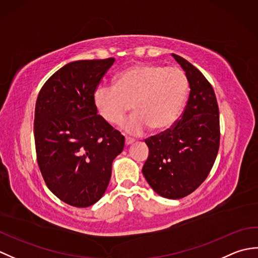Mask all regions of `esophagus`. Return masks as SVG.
I'll return each mask as SVG.
<instances>
[{"label":"esophagus","mask_w":258,"mask_h":258,"mask_svg":"<svg viewBox=\"0 0 258 258\" xmlns=\"http://www.w3.org/2000/svg\"><path fill=\"white\" fill-rule=\"evenodd\" d=\"M134 142V140L133 139H130V138H126L125 139V144L126 145H131Z\"/></svg>","instance_id":"34e87169"}]
</instances>
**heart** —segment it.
Masks as SVG:
<instances>
[{
	"label": "heart",
	"mask_w": 258,
	"mask_h": 258,
	"mask_svg": "<svg viewBox=\"0 0 258 258\" xmlns=\"http://www.w3.org/2000/svg\"><path fill=\"white\" fill-rule=\"evenodd\" d=\"M188 80L182 70L142 63L118 73L115 85H100L94 92L98 114L112 125L123 122L133 107L136 113L123 124L126 132L141 135L152 127L171 128L187 97Z\"/></svg>",
	"instance_id": "b5f03b06"
}]
</instances>
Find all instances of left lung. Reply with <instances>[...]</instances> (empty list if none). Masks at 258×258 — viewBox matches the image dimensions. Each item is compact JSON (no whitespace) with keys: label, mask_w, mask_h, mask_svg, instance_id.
Segmentation results:
<instances>
[{"label":"left lung","mask_w":258,"mask_h":258,"mask_svg":"<svg viewBox=\"0 0 258 258\" xmlns=\"http://www.w3.org/2000/svg\"><path fill=\"white\" fill-rule=\"evenodd\" d=\"M185 71L189 96L171 128L145 140L150 154L144 176L158 195L178 200L204 182L220 149V112L210 82L185 58L172 54Z\"/></svg>","instance_id":"1"}]
</instances>
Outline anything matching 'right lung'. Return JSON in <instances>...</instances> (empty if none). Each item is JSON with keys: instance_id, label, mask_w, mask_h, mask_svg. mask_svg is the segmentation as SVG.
Returning <instances> with one entry per match:
<instances>
[{"instance_id": "1", "label": "right lung", "mask_w": 258, "mask_h": 258, "mask_svg": "<svg viewBox=\"0 0 258 258\" xmlns=\"http://www.w3.org/2000/svg\"><path fill=\"white\" fill-rule=\"evenodd\" d=\"M115 59H83L56 71L38 93L34 139L44 182L62 202L87 207L108 186L124 136L97 114L94 92Z\"/></svg>"}]
</instances>
